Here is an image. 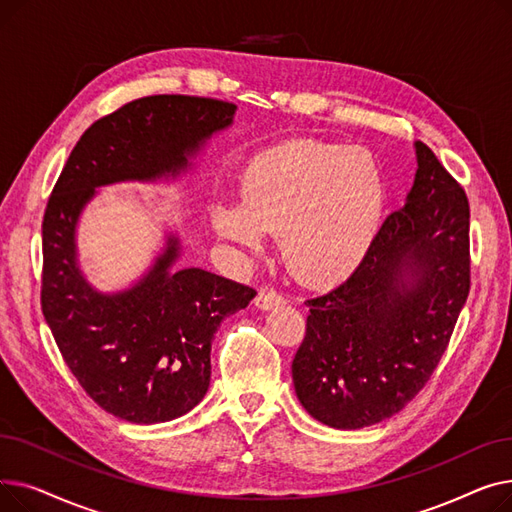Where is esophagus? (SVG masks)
<instances>
[{
  "instance_id": "34e87169",
  "label": "esophagus",
  "mask_w": 512,
  "mask_h": 512,
  "mask_svg": "<svg viewBox=\"0 0 512 512\" xmlns=\"http://www.w3.org/2000/svg\"><path fill=\"white\" fill-rule=\"evenodd\" d=\"M282 303H284V297H282V294H280L278 290H272V288L259 290L257 297H255V305H257L259 309H263V311L274 309V307H278V305H282Z\"/></svg>"
}]
</instances>
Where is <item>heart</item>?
<instances>
[{
	"label": "heart",
	"mask_w": 512,
	"mask_h": 512,
	"mask_svg": "<svg viewBox=\"0 0 512 512\" xmlns=\"http://www.w3.org/2000/svg\"><path fill=\"white\" fill-rule=\"evenodd\" d=\"M384 215V182L363 147L297 139L257 153L240 176V201L211 207L213 230L255 255L280 236L288 270L311 284L351 276Z\"/></svg>",
	"instance_id": "obj_1"
}]
</instances>
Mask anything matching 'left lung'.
Listing matches in <instances>:
<instances>
[{
  "mask_svg": "<svg viewBox=\"0 0 512 512\" xmlns=\"http://www.w3.org/2000/svg\"><path fill=\"white\" fill-rule=\"evenodd\" d=\"M407 205L392 211L357 270L305 301V338L292 359L301 405L336 429L380 423L432 378L469 297L465 188L417 141Z\"/></svg>",
  "mask_w": 512,
  "mask_h": 512,
  "instance_id": "left-lung-1",
  "label": "left lung"
}]
</instances>
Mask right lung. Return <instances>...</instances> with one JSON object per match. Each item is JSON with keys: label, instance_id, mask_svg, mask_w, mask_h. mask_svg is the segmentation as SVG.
Returning a JSON list of instances; mask_svg holds the SVG:
<instances>
[{"label": "right lung", "instance_id": "obj_1", "mask_svg": "<svg viewBox=\"0 0 512 512\" xmlns=\"http://www.w3.org/2000/svg\"><path fill=\"white\" fill-rule=\"evenodd\" d=\"M234 112V103L191 95L124 103L83 132L49 195L41 309L78 384L124 421L161 423L197 407L209 388L215 330L257 292L199 267L170 272L180 249L172 236L137 286L99 294L76 265L78 215L95 186L176 176Z\"/></svg>", "mask_w": 512, "mask_h": 512}]
</instances>
